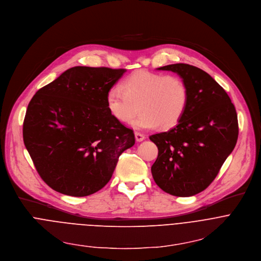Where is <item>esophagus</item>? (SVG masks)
Instances as JSON below:
<instances>
[{
    "label": "esophagus",
    "instance_id": "1",
    "mask_svg": "<svg viewBox=\"0 0 261 261\" xmlns=\"http://www.w3.org/2000/svg\"><path fill=\"white\" fill-rule=\"evenodd\" d=\"M135 138H136V141L137 142H141V141H143L144 139H145V136H144L143 134H141V133H135Z\"/></svg>",
    "mask_w": 261,
    "mask_h": 261
}]
</instances>
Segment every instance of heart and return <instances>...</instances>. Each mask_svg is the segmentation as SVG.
<instances>
[{
	"label": "heart",
	"mask_w": 261,
	"mask_h": 261,
	"mask_svg": "<svg viewBox=\"0 0 261 261\" xmlns=\"http://www.w3.org/2000/svg\"><path fill=\"white\" fill-rule=\"evenodd\" d=\"M107 94V108L113 117L138 129H170L182 119L189 105V88L177 75L145 69L136 70Z\"/></svg>",
	"instance_id": "heart-1"
}]
</instances>
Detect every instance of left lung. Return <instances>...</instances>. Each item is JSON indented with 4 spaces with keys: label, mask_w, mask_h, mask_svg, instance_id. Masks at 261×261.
<instances>
[{
    "label": "left lung",
    "mask_w": 261,
    "mask_h": 261,
    "mask_svg": "<svg viewBox=\"0 0 261 261\" xmlns=\"http://www.w3.org/2000/svg\"><path fill=\"white\" fill-rule=\"evenodd\" d=\"M159 70L176 72L189 88V105L180 122L149 139L159 149L151 167L155 184L177 197L204 191L236 147L239 137L234 105L205 71L177 63Z\"/></svg>",
    "instance_id": "left-lung-1"
}]
</instances>
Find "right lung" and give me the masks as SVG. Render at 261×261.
<instances>
[{
  "instance_id": "add662e5",
  "label": "right lung",
  "mask_w": 261,
  "mask_h": 261,
  "mask_svg": "<svg viewBox=\"0 0 261 261\" xmlns=\"http://www.w3.org/2000/svg\"><path fill=\"white\" fill-rule=\"evenodd\" d=\"M125 71L75 66L29 102L23 143L53 190L73 197L96 193L110 181L120 154L134 146L133 129L113 117L106 101Z\"/></svg>"
}]
</instances>
